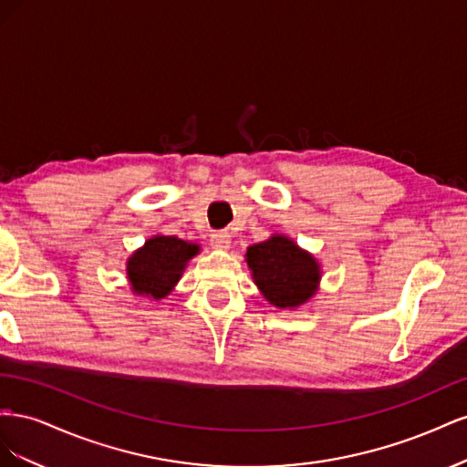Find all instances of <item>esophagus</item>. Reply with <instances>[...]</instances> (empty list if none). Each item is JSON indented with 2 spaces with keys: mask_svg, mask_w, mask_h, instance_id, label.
Here are the masks:
<instances>
[{
  "mask_svg": "<svg viewBox=\"0 0 467 467\" xmlns=\"http://www.w3.org/2000/svg\"><path fill=\"white\" fill-rule=\"evenodd\" d=\"M232 244L228 232H214L210 235V245L214 249H228Z\"/></svg>",
  "mask_w": 467,
  "mask_h": 467,
  "instance_id": "1",
  "label": "esophagus"
}]
</instances>
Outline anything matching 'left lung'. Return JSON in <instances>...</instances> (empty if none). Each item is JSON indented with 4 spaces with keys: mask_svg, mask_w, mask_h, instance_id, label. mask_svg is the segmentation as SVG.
<instances>
[{
    "mask_svg": "<svg viewBox=\"0 0 467 467\" xmlns=\"http://www.w3.org/2000/svg\"><path fill=\"white\" fill-rule=\"evenodd\" d=\"M247 265L265 298L276 307H296L314 296L319 265L285 235L247 249Z\"/></svg>",
    "mask_w": 467,
    "mask_h": 467,
    "instance_id": "left-lung-1",
    "label": "left lung"
}]
</instances>
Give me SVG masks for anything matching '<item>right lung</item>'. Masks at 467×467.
<instances>
[{
    "label": "right lung",
    "mask_w": 467,
    "mask_h": 467,
    "mask_svg": "<svg viewBox=\"0 0 467 467\" xmlns=\"http://www.w3.org/2000/svg\"><path fill=\"white\" fill-rule=\"evenodd\" d=\"M199 253V245L187 244L173 235L148 239L129 261V278L136 294H146L160 300L171 292L175 282L185 271L191 257Z\"/></svg>",
    "instance_id": "add662e5"
}]
</instances>
